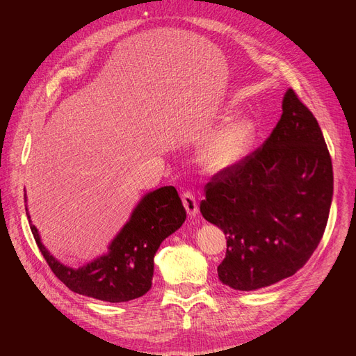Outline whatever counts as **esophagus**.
I'll use <instances>...</instances> for the list:
<instances>
[{
  "label": "esophagus",
  "instance_id": "obj_1",
  "mask_svg": "<svg viewBox=\"0 0 356 356\" xmlns=\"http://www.w3.org/2000/svg\"><path fill=\"white\" fill-rule=\"evenodd\" d=\"M182 204H184V208L187 211V213L190 217H196L197 212H199V207H197V202L195 199V196L191 195V193H184L182 195Z\"/></svg>",
  "mask_w": 356,
  "mask_h": 356
}]
</instances>
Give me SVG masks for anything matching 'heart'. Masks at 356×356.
<instances>
[{
  "label": "heart",
  "instance_id": "obj_1",
  "mask_svg": "<svg viewBox=\"0 0 356 356\" xmlns=\"http://www.w3.org/2000/svg\"><path fill=\"white\" fill-rule=\"evenodd\" d=\"M257 127L248 117L236 118L212 132L197 152L199 165L209 174H222L238 168L255 144Z\"/></svg>",
  "mask_w": 356,
  "mask_h": 356
}]
</instances>
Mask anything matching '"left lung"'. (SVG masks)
Instances as JSON below:
<instances>
[{
  "label": "left lung",
  "mask_w": 356,
  "mask_h": 356,
  "mask_svg": "<svg viewBox=\"0 0 356 356\" xmlns=\"http://www.w3.org/2000/svg\"><path fill=\"white\" fill-rule=\"evenodd\" d=\"M332 200V165L321 127L293 89L261 148L212 177L203 218L220 227L227 252L220 281L255 291L293 276L318 248Z\"/></svg>",
  "instance_id": "1"
}]
</instances>
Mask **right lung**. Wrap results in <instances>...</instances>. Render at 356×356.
Listing matches in <instances>:
<instances>
[{"mask_svg":"<svg viewBox=\"0 0 356 356\" xmlns=\"http://www.w3.org/2000/svg\"><path fill=\"white\" fill-rule=\"evenodd\" d=\"M25 209L31 232L51 272L74 293L108 303H123L143 297L152 288L154 255L159 246L184 224L187 217L175 187L149 191L138 202L131 217L114 236L108 251L80 267H70L42 245L28 208Z\"/></svg>","mask_w":356,"mask_h":356,"instance_id":"1","label":"right lung"}]
</instances>
